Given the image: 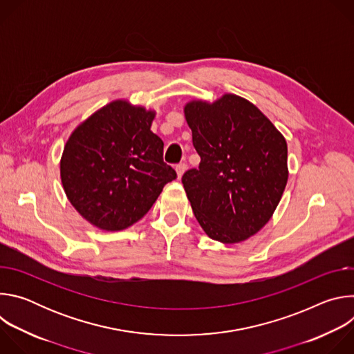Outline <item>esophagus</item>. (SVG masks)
I'll list each match as a JSON object with an SVG mask.
<instances>
[{"label": "esophagus", "mask_w": 354, "mask_h": 354, "mask_svg": "<svg viewBox=\"0 0 354 354\" xmlns=\"http://www.w3.org/2000/svg\"><path fill=\"white\" fill-rule=\"evenodd\" d=\"M186 168H187V165H186L185 162H180V164H178V165H176V174H178V178H179V179L183 176V174H185Z\"/></svg>", "instance_id": "1"}]
</instances>
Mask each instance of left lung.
Returning a JSON list of instances; mask_svg holds the SVG:
<instances>
[{
  "mask_svg": "<svg viewBox=\"0 0 354 354\" xmlns=\"http://www.w3.org/2000/svg\"><path fill=\"white\" fill-rule=\"evenodd\" d=\"M200 156L182 176L200 227L223 243H238L272 218L288 179L287 142L248 99L224 93L183 108Z\"/></svg>",
  "mask_w": 354,
  "mask_h": 354,
  "instance_id": "left-lung-1",
  "label": "left lung"
}]
</instances>
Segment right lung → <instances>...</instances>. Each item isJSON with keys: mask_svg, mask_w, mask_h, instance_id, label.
I'll return each mask as SVG.
<instances>
[{"mask_svg": "<svg viewBox=\"0 0 354 354\" xmlns=\"http://www.w3.org/2000/svg\"><path fill=\"white\" fill-rule=\"evenodd\" d=\"M154 111L112 100L75 127L60 161L67 198L93 227L122 231L153 207L176 179L164 162V141L151 131Z\"/></svg>", "mask_w": 354, "mask_h": 354, "instance_id": "obj_1", "label": "right lung"}]
</instances>
